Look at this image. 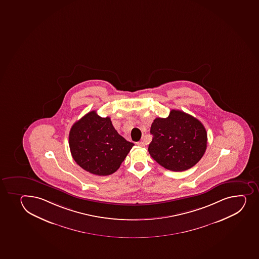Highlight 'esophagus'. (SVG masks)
<instances>
[{
  "instance_id": "34e87169",
  "label": "esophagus",
  "mask_w": 259,
  "mask_h": 259,
  "mask_svg": "<svg viewBox=\"0 0 259 259\" xmlns=\"http://www.w3.org/2000/svg\"><path fill=\"white\" fill-rule=\"evenodd\" d=\"M137 145H138V146L144 147L145 146V144H144V142H138Z\"/></svg>"
}]
</instances>
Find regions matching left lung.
I'll use <instances>...</instances> for the list:
<instances>
[{
    "mask_svg": "<svg viewBox=\"0 0 259 259\" xmlns=\"http://www.w3.org/2000/svg\"><path fill=\"white\" fill-rule=\"evenodd\" d=\"M149 153L161 166L174 171L192 167L206 150L207 134L202 123L181 110L171 109L166 118H155L150 127Z\"/></svg>",
    "mask_w": 259,
    "mask_h": 259,
    "instance_id": "left-lung-1",
    "label": "left lung"
}]
</instances>
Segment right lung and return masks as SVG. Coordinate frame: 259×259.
Masks as SVG:
<instances>
[{"instance_id":"1","label":"right lung","mask_w":259,"mask_h":259,"mask_svg":"<svg viewBox=\"0 0 259 259\" xmlns=\"http://www.w3.org/2000/svg\"><path fill=\"white\" fill-rule=\"evenodd\" d=\"M69 144L75 162L98 176L117 171L134 145L118 134L110 118L100 117L95 110L72 125Z\"/></svg>"}]
</instances>
